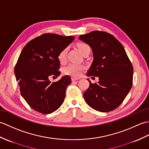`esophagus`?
<instances>
[{
  "mask_svg": "<svg viewBox=\"0 0 149 149\" xmlns=\"http://www.w3.org/2000/svg\"><path fill=\"white\" fill-rule=\"evenodd\" d=\"M79 78H76V77H72V81H77V80H79Z\"/></svg>",
  "mask_w": 149,
  "mask_h": 149,
  "instance_id": "obj_1",
  "label": "esophagus"
}]
</instances>
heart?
I'll return each instance as SVG.
<instances>
[{"label":"heart","instance_id":"heart-1","mask_svg":"<svg viewBox=\"0 0 149 149\" xmlns=\"http://www.w3.org/2000/svg\"><path fill=\"white\" fill-rule=\"evenodd\" d=\"M77 47L79 49L81 53L84 54L88 50H90V46L84 43H79L77 44ZM67 48L63 49L61 52L59 53L58 56V59L61 63H64L66 60V54H67ZM84 69V66L75 64V63H70L63 70L64 74L66 75H70L73 77H79L82 74V71Z\"/></svg>","mask_w":149,"mask_h":149}]
</instances>
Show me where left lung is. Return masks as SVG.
<instances>
[{
	"label": "left lung",
	"instance_id": "obj_1",
	"mask_svg": "<svg viewBox=\"0 0 149 149\" xmlns=\"http://www.w3.org/2000/svg\"><path fill=\"white\" fill-rule=\"evenodd\" d=\"M93 51V61L87 76L99 77L97 83H90L84 99L91 108L109 112L122 103L132 85L133 67L125 50L113 35L94 31L81 35Z\"/></svg>",
	"mask_w": 149,
	"mask_h": 149
}]
</instances>
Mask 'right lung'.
Instances as JSON below:
<instances>
[{
    "instance_id": "add662e5",
    "label": "right lung",
    "mask_w": 149,
    "mask_h": 149,
    "mask_svg": "<svg viewBox=\"0 0 149 149\" xmlns=\"http://www.w3.org/2000/svg\"><path fill=\"white\" fill-rule=\"evenodd\" d=\"M74 40V36L45 33L31 40L22 50L15 67V77L22 97L36 111L53 113L64 101L71 78L65 75L54 83L49 78L61 74L58 56Z\"/></svg>"
}]
</instances>
